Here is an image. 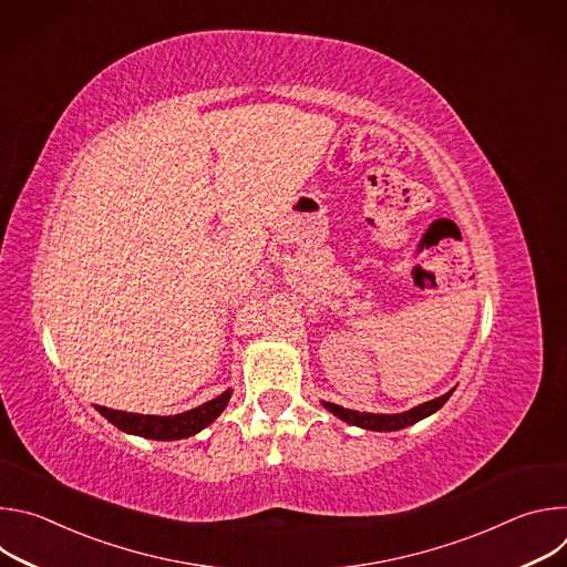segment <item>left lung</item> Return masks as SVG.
I'll return each instance as SVG.
<instances>
[{
    "mask_svg": "<svg viewBox=\"0 0 567 567\" xmlns=\"http://www.w3.org/2000/svg\"><path fill=\"white\" fill-rule=\"evenodd\" d=\"M455 390V388H453ZM453 390H449L446 394L442 396H435L431 401H424L420 403V406L406 411V413H394V415H379V413H359V411H352V409H343L339 406V403H332V401H320L322 406H326L332 415H337L339 420L352 424V426H359V429H365V431H401L406 426H413L417 424L420 420H426L431 417L433 413H437L444 403L449 401V396L453 394Z\"/></svg>",
    "mask_w": 567,
    "mask_h": 567,
    "instance_id": "obj_1",
    "label": "left lung"
}]
</instances>
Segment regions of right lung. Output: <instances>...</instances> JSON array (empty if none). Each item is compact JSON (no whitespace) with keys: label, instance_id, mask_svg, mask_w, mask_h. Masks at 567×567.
Here are the masks:
<instances>
[{"label":"right lung","instance_id":"obj_1","mask_svg":"<svg viewBox=\"0 0 567 567\" xmlns=\"http://www.w3.org/2000/svg\"><path fill=\"white\" fill-rule=\"evenodd\" d=\"M233 390H224L215 399L202 403V406L179 413V415H141V413H125V411H112L105 406H96V411L112 422L118 431L127 435H138L145 440H158V442H173V440H184L193 437L206 426H210L228 406Z\"/></svg>","mask_w":567,"mask_h":567}]
</instances>
